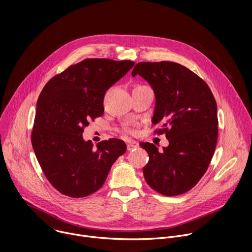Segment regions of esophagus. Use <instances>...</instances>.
Wrapping results in <instances>:
<instances>
[{"label":"esophagus","instance_id":"1","mask_svg":"<svg viewBox=\"0 0 252 252\" xmlns=\"http://www.w3.org/2000/svg\"><path fill=\"white\" fill-rule=\"evenodd\" d=\"M126 148H127V151H128V152H131V151H133V150H135V149L138 148V143L135 142V141L129 142V143H127Z\"/></svg>","mask_w":252,"mask_h":252}]
</instances>
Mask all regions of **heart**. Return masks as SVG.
I'll list each match as a JSON object with an SVG mask.
<instances>
[{"label":"heart","instance_id":"b5f03b06","mask_svg":"<svg viewBox=\"0 0 252 252\" xmlns=\"http://www.w3.org/2000/svg\"><path fill=\"white\" fill-rule=\"evenodd\" d=\"M126 132H127V133H132V130H131V129H126Z\"/></svg>","mask_w":252,"mask_h":252}]
</instances>
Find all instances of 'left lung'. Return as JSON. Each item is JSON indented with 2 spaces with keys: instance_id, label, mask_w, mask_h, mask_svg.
I'll use <instances>...</instances> for the list:
<instances>
[{
  "instance_id": "8db88e82",
  "label": "left lung",
  "mask_w": 252,
  "mask_h": 252,
  "mask_svg": "<svg viewBox=\"0 0 252 252\" xmlns=\"http://www.w3.org/2000/svg\"><path fill=\"white\" fill-rule=\"evenodd\" d=\"M153 88L156 105L152 123L161 124L169 145L162 152L150 142L139 146L149 154L142 168L147 184L156 191L174 196L191 189L205 173L218 141V105L198 76L172 62H141L131 76Z\"/></svg>"
}]
</instances>
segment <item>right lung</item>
<instances>
[{
  "label": "right lung",
  "instance_id": "1",
  "mask_svg": "<svg viewBox=\"0 0 252 252\" xmlns=\"http://www.w3.org/2000/svg\"><path fill=\"white\" fill-rule=\"evenodd\" d=\"M134 65L131 61L87 59L51 79L37 101L32 145L51 185L62 194L85 197L98 190L126 151L117 138L94 148L83 137L89 121L100 117L103 97Z\"/></svg>",
  "mask_w": 252,
  "mask_h": 252
}]
</instances>
